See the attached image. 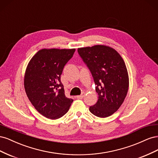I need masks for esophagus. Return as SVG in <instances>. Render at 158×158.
<instances>
[{
	"mask_svg": "<svg viewBox=\"0 0 158 158\" xmlns=\"http://www.w3.org/2000/svg\"><path fill=\"white\" fill-rule=\"evenodd\" d=\"M84 95H85V94L83 93V94H82L80 95H77V96H76V98H77L78 99H83V98L84 97Z\"/></svg>",
	"mask_w": 158,
	"mask_h": 158,
	"instance_id": "34e87169",
	"label": "esophagus"
}]
</instances>
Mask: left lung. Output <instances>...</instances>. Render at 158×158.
Listing matches in <instances>:
<instances>
[{
	"label": "left lung",
	"instance_id": "1",
	"mask_svg": "<svg viewBox=\"0 0 158 158\" xmlns=\"http://www.w3.org/2000/svg\"><path fill=\"white\" fill-rule=\"evenodd\" d=\"M78 52L94 78L98 100L89 111L98 117L111 116L121 107L129 86L128 71L118 52L109 46L78 48Z\"/></svg>",
	"mask_w": 158,
	"mask_h": 158
}]
</instances>
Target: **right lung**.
<instances>
[{"label": "right lung", "mask_w": 158, "mask_h": 158, "mask_svg": "<svg viewBox=\"0 0 158 158\" xmlns=\"http://www.w3.org/2000/svg\"><path fill=\"white\" fill-rule=\"evenodd\" d=\"M75 49H43L28 63L24 76L27 96L42 115L57 119L68 112L73 99L66 98L60 81L64 65Z\"/></svg>", "instance_id": "add662e5"}]
</instances>
